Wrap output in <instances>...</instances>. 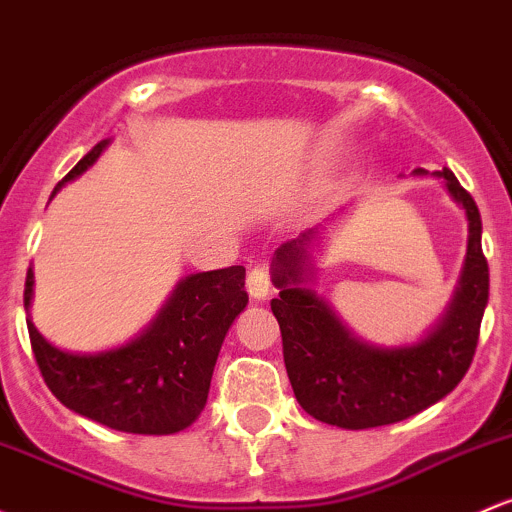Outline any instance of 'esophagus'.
Returning <instances> with one entry per match:
<instances>
[{"label":"esophagus","instance_id":"1","mask_svg":"<svg viewBox=\"0 0 512 512\" xmlns=\"http://www.w3.org/2000/svg\"><path fill=\"white\" fill-rule=\"evenodd\" d=\"M247 291L255 301H265L272 294V277H269L267 267H255L247 274Z\"/></svg>","mask_w":512,"mask_h":512}]
</instances>
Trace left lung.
<instances>
[{
	"label": "left lung",
	"instance_id": "left-lung-1",
	"mask_svg": "<svg viewBox=\"0 0 512 512\" xmlns=\"http://www.w3.org/2000/svg\"><path fill=\"white\" fill-rule=\"evenodd\" d=\"M437 177L445 179L447 192L464 209L469 240L462 277L447 313L413 345L376 347L359 340L342 325L328 301L308 289L313 269L308 245L316 230L274 252L272 282L279 296L272 299V313L282 330L286 374L296 401L320 423L345 430L398 423L445 398L471 367L488 303L481 216L452 170L445 167Z\"/></svg>",
	"mask_w": 512,
	"mask_h": 512
}]
</instances>
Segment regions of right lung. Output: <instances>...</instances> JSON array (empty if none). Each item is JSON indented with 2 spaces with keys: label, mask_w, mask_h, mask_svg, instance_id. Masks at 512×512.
<instances>
[{
  "label": "right lung",
  "mask_w": 512,
  "mask_h": 512,
  "mask_svg": "<svg viewBox=\"0 0 512 512\" xmlns=\"http://www.w3.org/2000/svg\"><path fill=\"white\" fill-rule=\"evenodd\" d=\"M106 145L109 140L94 145L55 192L87 172ZM31 296L33 269L28 267L26 308ZM245 306V267H226L184 277L153 323L114 350L65 352L50 345L31 318L26 325L43 381L65 408L111 430L172 435L204 411L223 338Z\"/></svg>",
  "instance_id": "1"
}]
</instances>
